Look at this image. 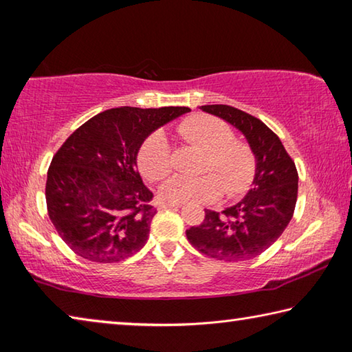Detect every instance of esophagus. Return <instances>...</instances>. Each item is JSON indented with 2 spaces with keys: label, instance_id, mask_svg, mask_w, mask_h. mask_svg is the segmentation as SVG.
Here are the masks:
<instances>
[{
  "label": "esophagus",
  "instance_id": "1",
  "mask_svg": "<svg viewBox=\"0 0 352 352\" xmlns=\"http://www.w3.org/2000/svg\"><path fill=\"white\" fill-rule=\"evenodd\" d=\"M182 204H169V201H160V208H163V210H166V208H180Z\"/></svg>",
  "mask_w": 352,
  "mask_h": 352
}]
</instances>
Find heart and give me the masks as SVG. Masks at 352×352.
Returning <instances> with one entry per match:
<instances>
[{
    "label": "heart",
    "instance_id": "heart-1",
    "mask_svg": "<svg viewBox=\"0 0 352 352\" xmlns=\"http://www.w3.org/2000/svg\"><path fill=\"white\" fill-rule=\"evenodd\" d=\"M178 135L205 151L200 177L174 175L160 186V197L169 204H211L225 192L237 197L245 192L256 175V157L245 141L233 138V130L222 119L194 115L178 126ZM138 163L148 180L158 182L172 170V151L162 132L142 142Z\"/></svg>",
    "mask_w": 352,
    "mask_h": 352
}]
</instances>
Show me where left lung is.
<instances>
[{"label": "left lung", "mask_w": 352, "mask_h": 352, "mask_svg": "<svg viewBox=\"0 0 352 352\" xmlns=\"http://www.w3.org/2000/svg\"><path fill=\"white\" fill-rule=\"evenodd\" d=\"M241 130L256 157L253 188L222 212L205 210V220L186 230L190 245L212 259L237 262L264 253L294 216L298 172L281 140L261 119L230 105H201Z\"/></svg>", "instance_id": "8db88e82"}]
</instances>
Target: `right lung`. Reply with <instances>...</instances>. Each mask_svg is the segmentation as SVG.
Here are the masks:
<instances>
[{"instance_id":"right-lung-1","label":"right lung","mask_w":352,"mask_h":352,"mask_svg":"<svg viewBox=\"0 0 352 352\" xmlns=\"http://www.w3.org/2000/svg\"><path fill=\"white\" fill-rule=\"evenodd\" d=\"M188 107H119L88 119L52 158L46 206L58 236L76 254L111 264L144 247L157 210L136 169V155L153 130Z\"/></svg>"}]
</instances>
